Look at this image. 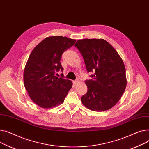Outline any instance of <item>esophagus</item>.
Here are the masks:
<instances>
[{
    "label": "esophagus",
    "instance_id": "1",
    "mask_svg": "<svg viewBox=\"0 0 149 149\" xmlns=\"http://www.w3.org/2000/svg\"><path fill=\"white\" fill-rule=\"evenodd\" d=\"M73 82V84H74V85H76V84L78 83V81H74Z\"/></svg>",
    "mask_w": 149,
    "mask_h": 149
}]
</instances>
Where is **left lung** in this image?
Masks as SVG:
<instances>
[{"mask_svg": "<svg viewBox=\"0 0 149 149\" xmlns=\"http://www.w3.org/2000/svg\"><path fill=\"white\" fill-rule=\"evenodd\" d=\"M74 46L81 53L94 79L85 81L87 93L82 103L94 111H107L120 100L127 84L126 68L116 50L104 39L79 40Z\"/></svg>", "mask_w": 149, "mask_h": 149, "instance_id": "1", "label": "left lung"}]
</instances>
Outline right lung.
Returning a JSON list of instances; mask_svg holds the SVG:
<instances>
[{"label": "right lung", "mask_w": 149, "mask_h": 149, "mask_svg": "<svg viewBox=\"0 0 149 149\" xmlns=\"http://www.w3.org/2000/svg\"><path fill=\"white\" fill-rule=\"evenodd\" d=\"M76 41L63 36L48 37L32 50L24 69L23 81L29 97L38 106L48 109L64 102L73 83L54 74L63 70L61 55Z\"/></svg>", "instance_id": "1"}]
</instances>
